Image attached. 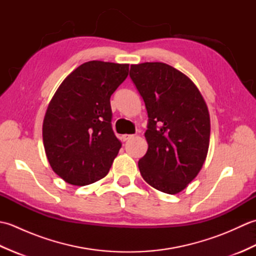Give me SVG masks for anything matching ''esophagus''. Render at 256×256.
I'll return each instance as SVG.
<instances>
[{"mask_svg":"<svg viewBox=\"0 0 256 256\" xmlns=\"http://www.w3.org/2000/svg\"><path fill=\"white\" fill-rule=\"evenodd\" d=\"M131 138H133V135H131V134H124V135H122V136H121L123 142H126V140H130Z\"/></svg>","mask_w":256,"mask_h":256,"instance_id":"esophagus-1","label":"esophagus"}]
</instances>
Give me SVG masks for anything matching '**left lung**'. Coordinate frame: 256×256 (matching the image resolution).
<instances>
[{
	"label": "left lung",
	"mask_w": 256,
	"mask_h": 256,
	"mask_svg": "<svg viewBox=\"0 0 256 256\" xmlns=\"http://www.w3.org/2000/svg\"><path fill=\"white\" fill-rule=\"evenodd\" d=\"M130 77L148 116V150L138 160L140 175L160 192H180L198 175L208 153V108L192 81L167 64H132Z\"/></svg>",
	"instance_id": "left-lung-1"
}]
</instances>
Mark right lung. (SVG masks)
<instances>
[{"label": "right lung", "instance_id": "1", "mask_svg": "<svg viewBox=\"0 0 256 256\" xmlns=\"http://www.w3.org/2000/svg\"><path fill=\"white\" fill-rule=\"evenodd\" d=\"M128 74L126 64L84 62L52 96L42 140L52 170L66 182L86 186L110 170L122 145L112 130L110 98Z\"/></svg>", "mask_w": 256, "mask_h": 256}]
</instances>
